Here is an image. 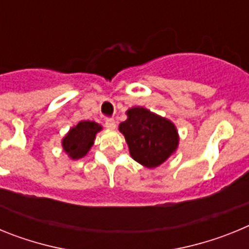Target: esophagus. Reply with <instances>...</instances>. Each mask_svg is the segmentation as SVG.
Wrapping results in <instances>:
<instances>
[{
	"label": "esophagus",
	"mask_w": 249,
	"mask_h": 249,
	"mask_svg": "<svg viewBox=\"0 0 249 249\" xmlns=\"http://www.w3.org/2000/svg\"><path fill=\"white\" fill-rule=\"evenodd\" d=\"M105 124L108 129L116 128V121H114L113 118H107V120H106V122H105Z\"/></svg>",
	"instance_id": "esophagus-1"
}]
</instances>
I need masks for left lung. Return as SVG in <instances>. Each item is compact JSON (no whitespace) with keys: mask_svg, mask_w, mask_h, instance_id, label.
<instances>
[{"mask_svg":"<svg viewBox=\"0 0 249 249\" xmlns=\"http://www.w3.org/2000/svg\"><path fill=\"white\" fill-rule=\"evenodd\" d=\"M120 132L128 144L129 155L147 168H155L168 160L178 147V132L169 120L143 107H132Z\"/></svg>","mask_w":249,"mask_h":249,"instance_id":"8db88e82","label":"left lung"}]
</instances>
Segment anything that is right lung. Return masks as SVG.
<instances>
[{"label": "right lung", "mask_w": 249, "mask_h": 249, "mask_svg": "<svg viewBox=\"0 0 249 249\" xmlns=\"http://www.w3.org/2000/svg\"><path fill=\"white\" fill-rule=\"evenodd\" d=\"M102 127L93 121H81L74 127L68 131L67 135L62 140L63 151L72 160L85 157L91 147L93 146L94 138L97 132Z\"/></svg>", "instance_id": "obj_1"}]
</instances>
